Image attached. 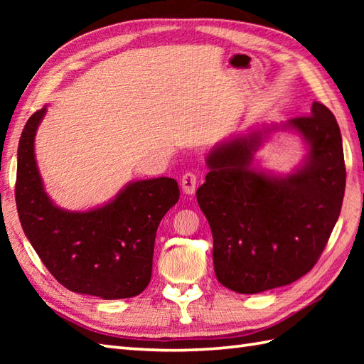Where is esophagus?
I'll return each instance as SVG.
<instances>
[{
  "label": "esophagus",
  "instance_id": "esophagus-1",
  "mask_svg": "<svg viewBox=\"0 0 364 364\" xmlns=\"http://www.w3.org/2000/svg\"><path fill=\"white\" fill-rule=\"evenodd\" d=\"M197 183H198L197 175L192 173V172H186V173L183 175V178H181V188H183L184 192H186L188 196L196 194Z\"/></svg>",
  "mask_w": 364,
  "mask_h": 364
}]
</instances>
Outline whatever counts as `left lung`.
I'll return each instance as SVG.
<instances>
[{
  "instance_id": "1",
  "label": "left lung",
  "mask_w": 364,
  "mask_h": 364,
  "mask_svg": "<svg viewBox=\"0 0 364 364\" xmlns=\"http://www.w3.org/2000/svg\"><path fill=\"white\" fill-rule=\"evenodd\" d=\"M294 129L309 154L289 176L252 167V154L270 130ZM210 172L197 191L213 233L218 280L239 294L289 284L310 272L339 218L346 189L341 131L327 106L282 127L250 131L215 145Z\"/></svg>"
}]
</instances>
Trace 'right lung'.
<instances>
[{
	"mask_svg": "<svg viewBox=\"0 0 364 364\" xmlns=\"http://www.w3.org/2000/svg\"><path fill=\"white\" fill-rule=\"evenodd\" d=\"M45 112L31 115L18 144L15 202L23 231L67 289L105 300L134 297L150 283L156 230L180 198L178 183L139 180L95 210H63L46 196L36 162L34 137Z\"/></svg>",
	"mask_w": 364,
	"mask_h": 364,
	"instance_id": "obj_1",
	"label": "right lung"
}]
</instances>
